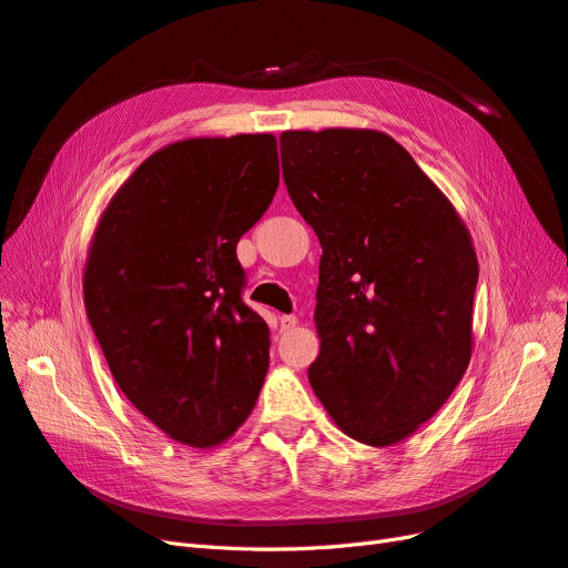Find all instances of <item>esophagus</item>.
<instances>
[{
    "instance_id": "obj_1",
    "label": "esophagus",
    "mask_w": 568,
    "mask_h": 568,
    "mask_svg": "<svg viewBox=\"0 0 568 568\" xmlns=\"http://www.w3.org/2000/svg\"><path fill=\"white\" fill-rule=\"evenodd\" d=\"M296 324H298V317H296V315H282V317H280L282 332H291V329H294Z\"/></svg>"
}]
</instances>
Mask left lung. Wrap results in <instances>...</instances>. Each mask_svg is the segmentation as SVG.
Masks as SVG:
<instances>
[{
  "mask_svg": "<svg viewBox=\"0 0 568 568\" xmlns=\"http://www.w3.org/2000/svg\"><path fill=\"white\" fill-rule=\"evenodd\" d=\"M288 196L320 239L307 379L353 440L409 438L450 398L474 348L478 261L450 199L379 130H286Z\"/></svg>",
  "mask_w": 568,
  "mask_h": 568,
  "instance_id": "left-lung-1",
  "label": "left lung"
}]
</instances>
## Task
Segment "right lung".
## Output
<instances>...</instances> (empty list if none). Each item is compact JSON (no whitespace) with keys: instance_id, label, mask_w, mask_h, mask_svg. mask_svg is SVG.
Instances as JSON below:
<instances>
[{"instance_id":"1","label":"right lung","mask_w":568,"mask_h":568,"mask_svg":"<svg viewBox=\"0 0 568 568\" xmlns=\"http://www.w3.org/2000/svg\"><path fill=\"white\" fill-rule=\"evenodd\" d=\"M280 184L277 136H192L151 156L101 213L82 294L125 398L165 436L215 448L255 407L270 329L242 301L236 244Z\"/></svg>"}]
</instances>
